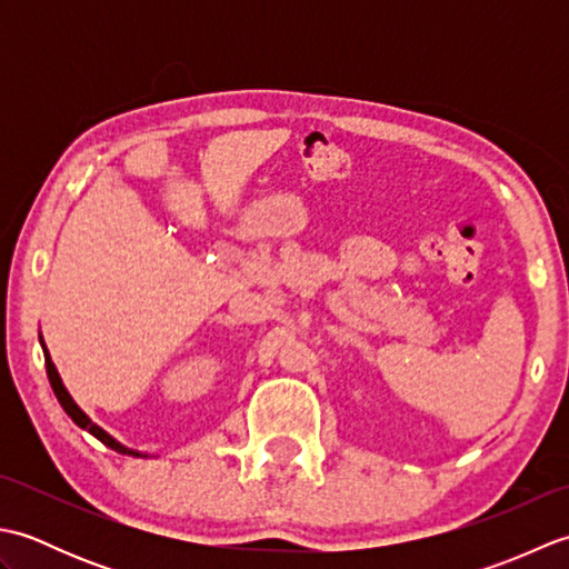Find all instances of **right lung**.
I'll use <instances>...</instances> for the list:
<instances>
[{
  "label": "right lung",
  "mask_w": 569,
  "mask_h": 569,
  "mask_svg": "<svg viewBox=\"0 0 569 569\" xmlns=\"http://www.w3.org/2000/svg\"><path fill=\"white\" fill-rule=\"evenodd\" d=\"M41 347H43V355H46V371H48V381H51V389H53V393H56V398H58V403L63 406V410L66 413L72 418V422H76V426H80L82 430H88L90 435H94V438H98L102 445H107V447H112L114 452H119V455H134V457H143L141 452H137V450H129V447H124L122 442H117L112 435H107L100 426H94V422L82 413V410L78 408V403L72 401V396L68 393V389L63 386V381H60V377H58V369H56V365L51 361V355H48V349H46V345H43V340H41Z\"/></svg>",
  "instance_id": "obj_1"
}]
</instances>
